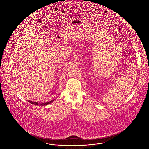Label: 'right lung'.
I'll return each mask as SVG.
<instances>
[{
    "label": "right lung",
    "mask_w": 149,
    "mask_h": 149,
    "mask_svg": "<svg viewBox=\"0 0 149 149\" xmlns=\"http://www.w3.org/2000/svg\"><path fill=\"white\" fill-rule=\"evenodd\" d=\"M54 100H51V101H49V102H44V103H40V104L38 103V102H35V101H28L30 103L32 104H34V105H48V104L51 103L52 102H53Z\"/></svg>",
    "instance_id": "right-lung-1"
}]
</instances>
